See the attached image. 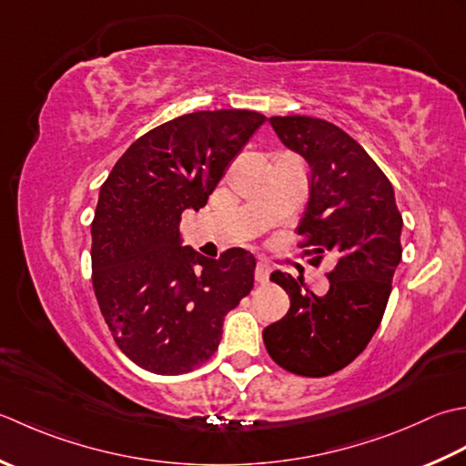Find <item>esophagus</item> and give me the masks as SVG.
I'll use <instances>...</instances> for the list:
<instances>
[{
	"label": "esophagus",
	"mask_w": 466,
	"mask_h": 466,
	"mask_svg": "<svg viewBox=\"0 0 466 466\" xmlns=\"http://www.w3.org/2000/svg\"><path fill=\"white\" fill-rule=\"evenodd\" d=\"M269 273H271V269H269L268 263H258V268H255V281L268 283Z\"/></svg>",
	"instance_id": "esophagus-1"
}]
</instances>
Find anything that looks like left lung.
Returning <instances> with one entry per match:
<instances>
[{
    "instance_id": "1",
    "label": "left lung",
    "mask_w": 466,
    "mask_h": 466,
    "mask_svg": "<svg viewBox=\"0 0 466 466\" xmlns=\"http://www.w3.org/2000/svg\"><path fill=\"white\" fill-rule=\"evenodd\" d=\"M269 125L309 167V201L298 225L301 245L313 251L309 263L329 255L336 268L321 298L289 273H271L291 306L263 329V341L288 372L329 376L364 352L382 321L402 259V215L390 180L339 127L311 116H271Z\"/></svg>"
}]
</instances>
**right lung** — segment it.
I'll list each match as a JSON object with an SVG mask.
<instances>
[{
	"label": "right lung",
	"mask_w": 466,
	"mask_h": 466,
	"mask_svg": "<svg viewBox=\"0 0 466 466\" xmlns=\"http://www.w3.org/2000/svg\"><path fill=\"white\" fill-rule=\"evenodd\" d=\"M265 122L253 110L183 114L132 142L92 221V286L118 348L137 366L177 376L219 348L223 319L253 289L255 258L219 259L183 245L187 208L207 205L223 170Z\"/></svg>",
	"instance_id": "right-lung-1"
}]
</instances>
